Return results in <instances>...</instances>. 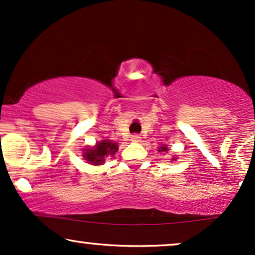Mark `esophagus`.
Returning a JSON list of instances; mask_svg holds the SVG:
<instances>
[{"label":"esophagus","mask_w":255,"mask_h":255,"mask_svg":"<svg viewBox=\"0 0 255 255\" xmlns=\"http://www.w3.org/2000/svg\"><path fill=\"white\" fill-rule=\"evenodd\" d=\"M130 140L134 142H139L140 140H141V136H140L139 134H133V135L130 136Z\"/></svg>","instance_id":"esophagus-1"}]
</instances>
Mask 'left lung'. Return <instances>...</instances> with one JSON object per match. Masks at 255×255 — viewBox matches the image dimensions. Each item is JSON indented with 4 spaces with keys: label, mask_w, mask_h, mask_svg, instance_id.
Instances as JSON below:
<instances>
[{
    "label": "left lung",
    "mask_w": 255,
    "mask_h": 255,
    "mask_svg": "<svg viewBox=\"0 0 255 255\" xmlns=\"http://www.w3.org/2000/svg\"><path fill=\"white\" fill-rule=\"evenodd\" d=\"M160 151H168V148H166V146H162V147L159 148V152Z\"/></svg>",
    "instance_id": "left-lung-1"
}]
</instances>
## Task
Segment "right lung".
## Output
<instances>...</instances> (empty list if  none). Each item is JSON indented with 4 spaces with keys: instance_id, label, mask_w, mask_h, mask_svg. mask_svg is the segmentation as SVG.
I'll return each mask as SVG.
<instances>
[{
    "instance_id": "1",
    "label": "right lung",
    "mask_w": 255,
    "mask_h": 255,
    "mask_svg": "<svg viewBox=\"0 0 255 255\" xmlns=\"http://www.w3.org/2000/svg\"><path fill=\"white\" fill-rule=\"evenodd\" d=\"M119 146L115 142L109 141V140H103V141L98 142L96 147L87 148L86 152L84 153V157L91 164L101 165L104 163L105 157L114 156Z\"/></svg>"
}]
</instances>
